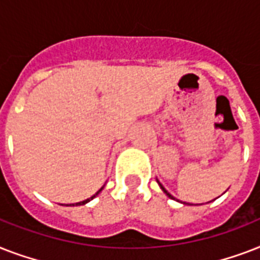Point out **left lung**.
I'll return each instance as SVG.
<instances>
[{"label": "left lung", "instance_id": "1", "mask_svg": "<svg viewBox=\"0 0 260 260\" xmlns=\"http://www.w3.org/2000/svg\"><path fill=\"white\" fill-rule=\"evenodd\" d=\"M156 181H158V179H156ZM158 185H159V186H160V189H162V190H163V193L166 194L167 197H169V198H171V200H175V198H174V197H173V196H171V194H170V193H169V191H167V190H166V189H165V187H163V185H162V183H160V182H159V181H158ZM183 204H185V202H183ZM187 205H190V204H187Z\"/></svg>", "mask_w": 260, "mask_h": 260}]
</instances>
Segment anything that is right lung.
Listing matches in <instances>:
<instances>
[{"instance_id": "add662e5", "label": "right lung", "mask_w": 260, "mask_h": 260, "mask_svg": "<svg viewBox=\"0 0 260 260\" xmlns=\"http://www.w3.org/2000/svg\"><path fill=\"white\" fill-rule=\"evenodd\" d=\"M102 189H104V186H102V187H101V189H100V190H98V191H97V193H95V194H94V196H91V197H90V198H87V200H85V201H81V202H77V204H70V205H67V206H75V205H77V206H78V205H85V204H87V202H89V201H91V200H93V198L94 197H95V196H98V194H100V193H101V190Z\"/></svg>"}]
</instances>
